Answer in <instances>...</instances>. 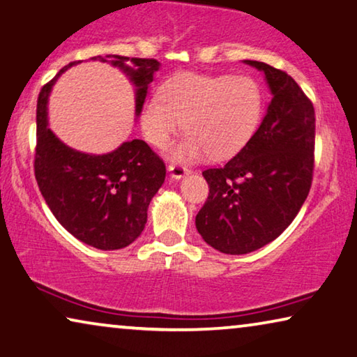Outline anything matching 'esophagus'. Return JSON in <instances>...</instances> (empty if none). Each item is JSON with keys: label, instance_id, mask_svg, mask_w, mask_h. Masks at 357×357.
I'll return each instance as SVG.
<instances>
[{"label": "esophagus", "instance_id": "34e87169", "mask_svg": "<svg viewBox=\"0 0 357 357\" xmlns=\"http://www.w3.org/2000/svg\"><path fill=\"white\" fill-rule=\"evenodd\" d=\"M168 172H169V174H172V178L181 179V178L188 176V174L190 173V169H189L188 167H185V165L172 163V165H168Z\"/></svg>", "mask_w": 357, "mask_h": 357}]
</instances>
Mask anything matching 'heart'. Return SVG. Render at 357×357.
I'll return each mask as SVG.
<instances>
[{
    "mask_svg": "<svg viewBox=\"0 0 357 357\" xmlns=\"http://www.w3.org/2000/svg\"><path fill=\"white\" fill-rule=\"evenodd\" d=\"M261 91L243 75L183 72L152 94L141 110V130L152 146L165 149L178 131L189 135L173 151L176 160L229 157L247 144L261 116Z\"/></svg>",
    "mask_w": 357,
    "mask_h": 357,
    "instance_id": "b5f03b06",
    "label": "heart"
}]
</instances>
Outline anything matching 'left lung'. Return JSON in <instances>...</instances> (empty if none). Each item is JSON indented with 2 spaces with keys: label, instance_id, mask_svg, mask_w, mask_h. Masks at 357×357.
<instances>
[{
  "label": "left lung",
  "instance_id": "left-lung-1",
  "mask_svg": "<svg viewBox=\"0 0 357 357\" xmlns=\"http://www.w3.org/2000/svg\"><path fill=\"white\" fill-rule=\"evenodd\" d=\"M273 99L261 125L236 157L205 169L208 199L195 216L202 238L226 255H245L278 238L305 204L314 173L316 116L289 73L264 62Z\"/></svg>",
  "mask_w": 357,
  "mask_h": 357
}]
</instances>
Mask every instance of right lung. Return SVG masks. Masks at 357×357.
<instances>
[{
    "label": "right lung",
    "mask_w": 357,
    "mask_h": 357,
    "mask_svg": "<svg viewBox=\"0 0 357 357\" xmlns=\"http://www.w3.org/2000/svg\"><path fill=\"white\" fill-rule=\"evenodd\" d=\"M109 57L136 84V115H139L149 84L160 63L155 59L125 56L91 59L107 62ZM73 63L61 68L40 91L35 178L52 215L73 237L99 250H119L135 242L144 231L149 204L162 188L167 168L141 139L123 142L104 155L78 152L57 139L47 128V96L61 73Z\"/></svg>",
    "instance_id": "1"
}]
</instances>
